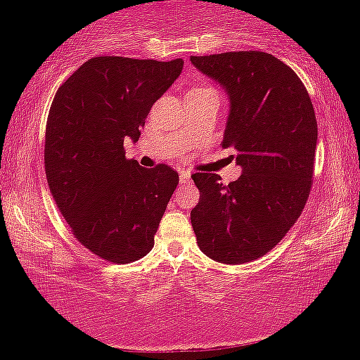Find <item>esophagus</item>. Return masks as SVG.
Masks as SVG:
<instances>
[{
    "label": "esophagus",
    "instance_id": "obj_1",
    "mask_svg": "<svg viewBox=\"0 0 360 360\" xmlns=\"http://www.w3.org/2000/svg\"><path fill=\"white\" fill-rule=\"evenodd\" d=\"M179 181H181V183H183V184L191 183V172L181 171V172H179Z\"/></svg>",
    "mask_w": 360,
    "mask_h": 360
}]
</instances>
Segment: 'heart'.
<instances>
[{
  "mask_svg": "<svg viewBox=\"0 0 360 360\" xmlns=\"http://www.w3.org/2000/svg\"><path fill=\"white\" fill-rule=\"evenodd\" d=\"M196 89H203V88H196Z\"/></svg>",
  "mask_w": 360,
  "mask_h": 360,
  "instance_id": "obj_1",
  "label": "heart"
}]
</instances>
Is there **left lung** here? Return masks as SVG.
<instances>
[{
	"label": "left lung",
	"instance_id": "1",
	"mask_svg": "<svg viewBox=\"0 0 360 360\" xmlns=\"http://www.w3.org/2000/svg\"><path fill=\"white\" fill-rule=\"evenodd\" d=\"M191 64L229 94L221 147L235 148L242 167L230 184L212 172L193 174L200 189L193 230L210 259L250 262L278 245L307 205L318 139L315 110L296 72L271 53L191 56Z\"/></svg>",
	"mask_w": 360,
	"mask_h": 360
}]
</instances>
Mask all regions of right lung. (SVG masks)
Returning <instances> with one entry per match:
<instances>
[{
	"label": "right lung",
	"mask_w": 360,
	"mask_h": 360,
	"mask_svg": "<svg viewBox=\"0 0 360 360\" xmlns=\"http://www.w3.org/2000/svg\"><path fill=\"white\" fill-rule=\"evenodd\" d=\"M184 60L93 57L57 89L45 128V176L57 208L86 249L110 262L139 260L179 176L166 164L127 159L152 105L171 88Z\"/></svg>",
	"instance_id": "obj_1"
}]
</instances>
